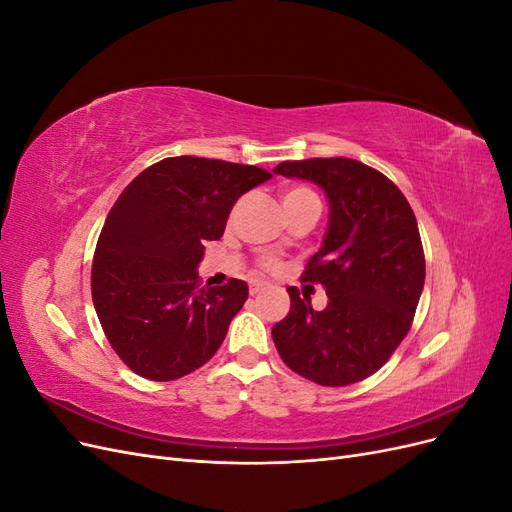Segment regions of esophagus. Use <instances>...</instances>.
<instances>
[{
    "mask_svg": "<svg viewBox=\"0 0 512 512\" xmlns=\"http://www.w3.org/2000/svg\"><path fill=\"white\" fill-rule=\"evenodd\" d=\"M267 286L265 284H258V282H254L252 286H250V294H252V297H256V294H260L262 290H265Z\"/></svg>",
    "mask_w": 512,
    "mask_h": 512,
    "instance_id": "34e87169",
    "label": "esophagus"
}]
</instances>
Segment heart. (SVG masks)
<instances>
[{
	"instance_id": "1",
	"label": "heart",
	"mask_w": 512,
	"mask_h": 512,
	"mask_svg": "<svg viewBox=\"0 0 512 512\" xmlns=\"http://www.w3.org/2000/svg\"><path fill=\"white\" fill-rule=\"evenodd\" d=\"M303 196H316V194L312 190H307V188H290V190H286L284 200H288V198H303Z\"/></svg>"
}]
</instances>
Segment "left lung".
I'll use <instances>...</instances> for the list:
<instances>
[{
	"instance_id": "8db88e82",
	"label": "left lung",
	"mask_w": 512,
	"mask_h": 512,
	"mask_svg": "<svg viewBox=\"0 0 512 512\" xmlns=\"http://www.w3.org/2000/svg\"><path fill=\"white\" fill-rule=\"evenodd\" d=\"M273 173L316 183L329 203L327 232L303 273L329 303L316 312L290 286V312L271 329L275 348L316 384L365 380L406 337L421 299L425 256L414 213L391 179L359 160L282 162Z\"/></svg>"
}]
</instances>
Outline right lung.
Wrapping results in <instances>:
<instances>
[{"mask_svg":"<svg viewBox=\"0 0 512 512\" xmlns=\"http://www.w3.org/2000/svg\"><path fill=\"white\" fill-rule=\"evenodd\" d=\"M269 179L258 166L179 156L145 168L121 192L100 232L91 297L134 374L177 380L218 352L250 290L241 280L198 288L196 269L237 200Z\"/></svg>","mask_w":512,"mask_h":512,"instance_id":"right-lung-1","label":"right lung"}]
</instances>
